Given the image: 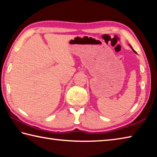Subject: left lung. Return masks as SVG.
Segmentation results:
<instances>
[{
	"label": "left lung",
	"instance_id": "left-lung-1",
	"mask_svg": "<svg viewBox=\"0 0 157 157\" xmlns=\"http://www.w3.org/2000/svg\"><path fill=\"white\" fill-rule=\"evenodd\" d=\"M130 47H131V46H130ZM131 48H132V47H131ZM132 50H133V51H134V52H135V53H136V52H135V51H134V49H132Z\"/></svg>",
	"mask_w": 157,
	"mask_h": 157
}]
</instances>
